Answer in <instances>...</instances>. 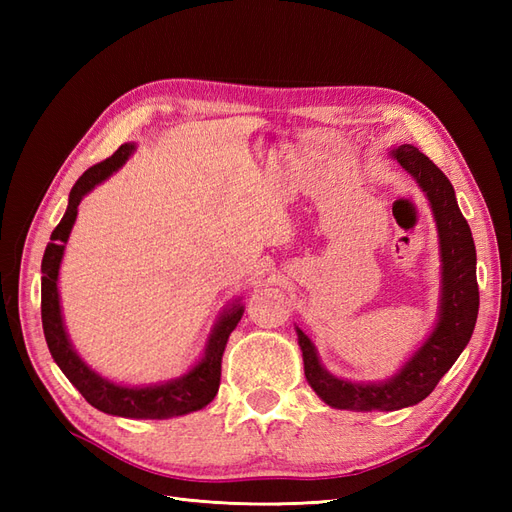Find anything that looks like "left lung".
<instances>
[{
	"label": "left lung",
	"instance_id": "8db88e82",
	"mask_svg": "<svg viewBox=\"0 0 512 512\" xmlns=\"http://www.w3.org/2000/svg\"><path fill=\"white\" fill-rule=\"evenodd\" d=\"M391 153L421 185L436 215L442 250L440 320L412 359L391 380L378 384H356L331 376L320 365L309 337L297 329L307 382L324 404L339 410H399L423 401L468 346L478 316L474 239L457 207L451 181L412 145H401Z\"/></svg>",
	"mask_w": 512,
	"mask_h": 512
}]
</instances>
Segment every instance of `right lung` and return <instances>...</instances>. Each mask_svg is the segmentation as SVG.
Masks as SVG:
<instances>
[{
	"label": "right lung",
	"mask_w": 512,
	"mask_h": 512,
	"mask_svg": "<svg viewBox=\"0 0 512 512\" xmlns=\"http://www.w3.org/2000/svg\"><path fill=\"white\" fill-rule=\"evenodd\" d=\"M132 151L134 145H121L111 158L85 170L70 190L66 215L55 226L51 243L46 245L42 258V329L55 363L91 406L106 414L126 418H170L205 408L215 397V393H218L222 376V356L230 333L235 331L243 316L241 303L232 305L228 312H224L220 322L215 324L203 361L192 371H188L179 380L156 386H143V389L113 384L98 376L96 371H91L79 359V354L72 350L59 309V262L61 256H64V247L76 220V207H79L81 198L89 190H94L98 183L111 177L119 166H123Z\"/></svg>",
	"instance_id": "obj_1"
}]
</instances>
